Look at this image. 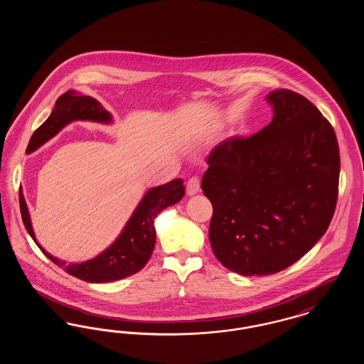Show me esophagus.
I'll return each instance as SVG.
<instances>
[{"label":"esophagus","instance_id":"esophagus-1","mask_svg":"<svg viewBox=\"0 0 364 364\" xmlns=\"http://www.w3.org/2000/svg\"><path fill=\"white\" fill-rule=\"evenodd\" d=\"M199 188H200V180H199V177H196V176L191 177L190 180L187 181V193H188L190 196H192V195H195V193L199 192Z\"/></svg>","mask_w":364,"mask_h":364}]
</instances>
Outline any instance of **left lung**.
I'll use <instances>...</instances> for the list:
<instances>
[{
    "instance_id": "8db88e82",
    "label": "left lung",
    "mask_w": 364,
    "mask_h": 364,
    "mask_svg": "<svg viewBox=\"0 0 364 364\" xmlns=\"http://www.w3.org/2000/svg\"><path fill=\"white\" fill-rule=\"evenodd\" d=\"M267 101L272 122L217 144L202 177L213 205V252L242 276L274 274L307 254L338 198L340 151L328 119L292 90L273 91Z\"/></svg>"
}]
</instances>
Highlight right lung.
I'll return each instance as SVG.
<instances>
[{"instance_id":"right-lung-1","label":"right lung","mask_w":364,"mask_h":364,"mask_svg":"<svg viewBox=\"0 0 364 364\" xmlns=\"http://www.w3.org/2000/svg\"><path fill=\"white\" fill-rule=\"evenodd\" d=\"M73 120L109 122L112 117L102 105L92 97L82 95L75 90H70L55 101L50 117L33 134L26 151L28 154L33 153ZM184 193L186 188L181 178H176L164 186L151 188L141 199L119 239L97 258L82 263H67L46 252L35 240L28 210L21 191H18V205L21 220L27 232L53 263L70 276L87 282H110L129 277L144 267L156 245L154 218L156 214L161 210L180 202Z\"/></svg>"}]
</instances>
